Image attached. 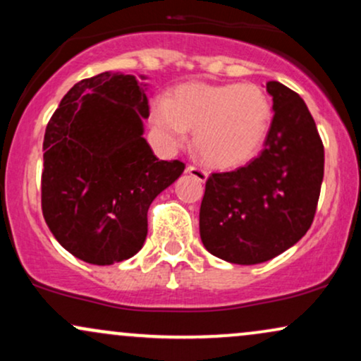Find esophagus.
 <instances>
[{
	"instance_id": "obj_1",
	"label": "esophagus",
	"mask_w": 361,
	"mask_h": 361,
	"mask_svg": "<svg viewBox=\"0 0 361 361\" xmlns=\"http://www.w3.org/2000/svg\"><path fill=\"white\" fill-rule=\"evenodd\" d=\"M186 171H188V175H192L195 180L200 181V183H205L207 178H209V173L204 171L202 168H197V166H188L186 168Z\"/></svg>"
}]
</instances>
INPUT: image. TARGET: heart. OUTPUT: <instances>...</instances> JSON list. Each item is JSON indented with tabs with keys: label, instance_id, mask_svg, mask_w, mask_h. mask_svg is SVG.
Masks as SVG:
<instances>
[{
	"label": "heart",
	"instance_id": "obj_1",
	"mask_svg": "<svg viewBox=\"0 0 361 361\" xmlns=\"http://www.w3.org/2000/svg\"><path fill=\"white\" fill-rule=\"evenodd\" d=\"M273 105L256 85L190 82L171 98H156L151 122L163 144L180 147L188 130L193 146L207 164L221 169L239 168L259 152L270 134Z\"/></svg>",
	"mask_w": 361,
	"mask_h": 361
}]
</instances>
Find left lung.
<instances>
[{
	"mask_svg": "<svg viewBox=\"0 0 361 361\" xmlns=\"http://www.w3.org/2000/svg\"><path fill=\"white\" fill-rule=\"evenodd\" d=\"M270 134L246 166L212 173L200 205L207 251L234 264H258L299 243L314 221L324 176V146L304 100L279 81Z\"/></svg>",
	"mask_w": 361,
	"mask_h": 361,
	"instance_id": "1",
	"label": "left lung"
}]
</instances>
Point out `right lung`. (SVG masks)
<instances>
[{"mask_svg":"<svg viewBox=\"0 0 361 361\" xmlns=\"http://www.w3.org/2000/svg\"><path fill=\"white\" fill-rule=\"evenodd\" d=\"M146 76L102 73L66 93L44 135L42 214L57 243L91 264L144 246L152 200L183 173L144 139Z\"/></svg>","mask_w":361,"mask_h":361,"instance_id":"obj_1","label":"right lung"}]
</instances>
